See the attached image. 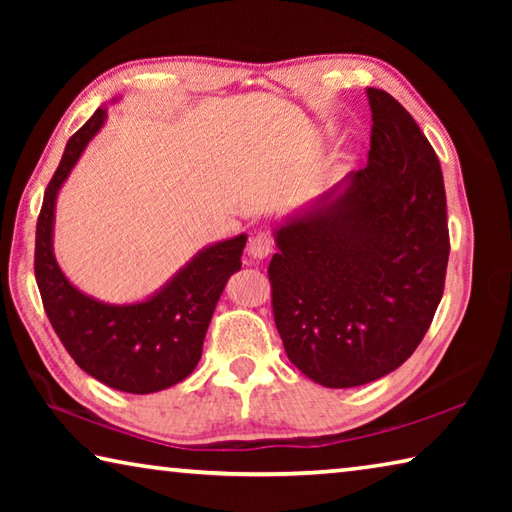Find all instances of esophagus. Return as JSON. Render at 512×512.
<instances>
[{"instance_id": "34e87169", "label": "esophagus", "mask_w": 512, "mask_h": 512, "mask_svg": "<svg viewBox=\"0 0 512 512\" xmlns=\"http://www.w3.org/2000/svg\"><path fill=\"white\" fill-rule=\"evenodd\" d=\"M275 248V239L271 232H257L255 237H250L248 241V255L253 259H264L273 253Z\"/></svg>"}]
</instances>
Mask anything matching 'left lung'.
<instances>
[{
  "mask_svg": "<svg viewBox=\"0 0 512 512\" xmlns=\"http://www.w3.org/2000/svg\"><path fill=\"white\" fill-rule=\"evenodd\" d=\"M368 164L332 203L277 230L273 316L293 366L327 388L388 375L445 289L447 198L436 151L400 101L368 88Z\"/></svg>",
  "mask_w": 512,
  "mask_h": 512,
  "instance_id": "8db88e82",
  "label": "left lung"
}]
</instances>
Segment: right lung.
Instances as JSON below:
<instances>
[{
  "instance_id": "right-lung-1",
  "label": "right lung",
  "mask_w": 512,
  "mask_h": 512,
  "mask_svg": "<svg viewBox=\"0 0 512 512\" xmlns=\"http://www.w3.org/2000/svg\"><path fill=\"white\" fill-rule=\"evenodd\" d=\"M99 108L65 146L36 228V282L60 343L76 366L115 391L158 393L189 377L230 275L241 268L246 235L205 248L160 293L137 305H103L67 282L51 250L56 194L85 144L103 126Z\"/></svg>"
}]
</instances>
